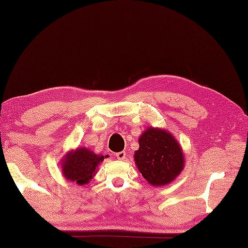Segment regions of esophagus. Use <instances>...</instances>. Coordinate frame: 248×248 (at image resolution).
Here are the masks:
<instances>
[{
  "mask_svg": "<svg viewBox=\"0 0 248 248\" xmlns=\"http://www.w3.org/2000/svg\"><path fill=\"white\" fill-rule=\"evenodd\" d=\"M116 157H117L118 160H124L125 159V152L124 151H120L118 154H116Z\"/></svg>",
  "mask_w": 248,
  "mask_h": 248,
  "instance_id": "34e87169",
  "label": "esophagus"
}]
</instances>
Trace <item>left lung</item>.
<instances>
[{"instance_id": "obj_1", "label": "left lung", "mask_w": 248, "mask_h": 248, "mask_svg": "<svg viewBox=\"0 0 248 248\" xmlns=\"http://www.w3.org/2000/svg\"><path fill=\"white\" fill-rule=\"evenodd\" d=\"M139 145L134 154L135 165L151 186H167L183 170L186 157L182 147L167 130L147 128L140 136Z\"/></svg>"}]
</instances>
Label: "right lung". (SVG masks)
Here are the masks:
<instances>
[{"label":"right lung","instance_id":"right-lung-1","mask_svg":"<svg viewBox=\"0 0 248 248\" xmlns=\"http://www.w3.org/2000/svg\"><path fill=\"white\" fill-rule=\"evenodd\" d=\"M107 156L94 154L86 147H78L75 150L68 151L61 160L62 177L67 181L85 186L96 176L99 164Z\"/></svg>","mask_w":248,"mask_h":248}]
</instances>
